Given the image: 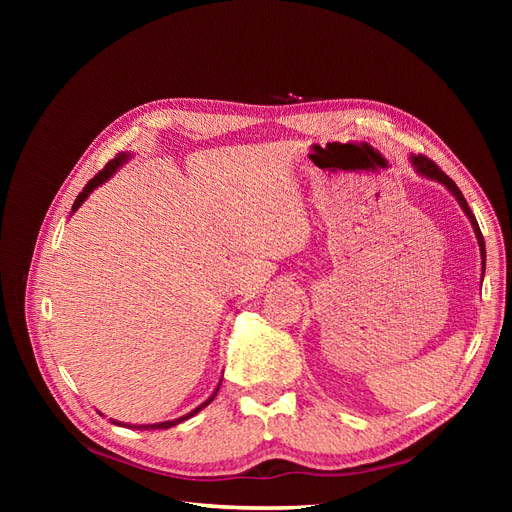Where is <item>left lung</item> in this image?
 Returning <instances> with one entry per match:
<instances>
[{
    "label": "left lung",
    "mask_w": 512,
    "mask_h": 512,
    "mask_svg": "<svg viewBox=\"0 0 512 512\" xmlns=\"http://www.w3.org/2000/svg\"><path fill=\"white\" fill-rule=\"evenodd\" d=\"M412 164H414V168L418 170V173L425 175V177H429V179H436V181L444 183L446 188L455 194L457 203L461 205V209H463V211H466V215H468L470 222H472V226H474L476 239H478V245H480V256H483V273H485V239H483V232H480V228H478V222H476V218H474V213H472V209L468 207L466 198H463V194H461V190H459L457 185H455V181H453L451 177H448V175L444 173V170H442V168H440L436 162H431L429 158L421 156V153H418V156H412Z\"/></svg>",
    "instance_id": "obj_1"
}]
</instances>
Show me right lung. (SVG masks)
I'll return each instance as SVG.
<instances>
[{
  "label": "right lung",
  "mask_w": 512,
  "mask_h": 512,
  "mask_svg": "<svg viewBox=\"0 0 512 512\" xmlns=\"http://www.w3.org/2000/svg\"><path fill=\"white\" fill-rule=\"evenodd\" d=\"M126 158H128L126 153H119V156H117V158H113L111 162H108V164H106V166L100 170V173H98L94 179H89V181H87V185H85V188H83V192H81L79 196H76V200H74V205H72V213H74L76 209H79V207L83 205V200H85V198H87L91 192H94L100 183H104L108 177H111V175L115 173V170H117V168H119L123 162H126ZM218 389H220V386H218ZM215 393H218V391H215ZM215 393H213V395H211V397L205 401L203 406H198V408H196V410H192L190 414H185V416L177 418V421H166V423H156V425H138V427L134 425V429H168V427H175V425H179V423H183V421H188L190 416H194L196 412H200V410H203L205 406H209L211 401H213V397H215ZM113 423H115V421H113ZM119 425H121V423H119ZM130 427H132V425H130Z\"/></svg>",
  "instance_id": "obj_1"
}]
</instances>
